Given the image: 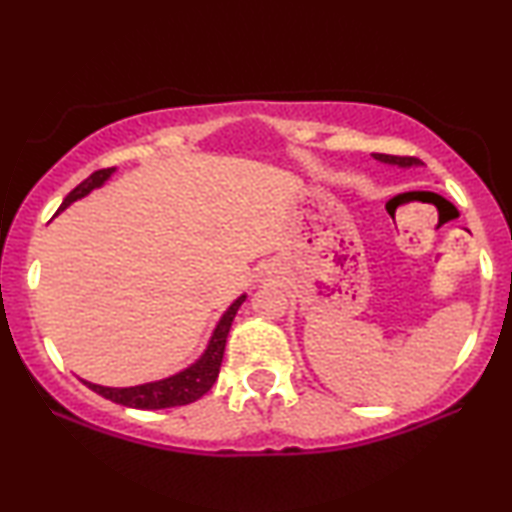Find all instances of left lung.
Wrapping results in <instances>:
<instances>
[{"label": "left lung", "instance_id": "obj_1", "mask_svg": "<svg viewBox=\"0 0 512 512\" xmlns=\"http://www.w3.org/2000/svg\"><path fill=\"white\" fill-rule=\"evenodd\" d=\"M377 160H382V163H389V165H401V167H408V165H419V158L415 156H391V153H375Z\"/></svg>", "mask_w": 512, "mask_h": 512}]
</instances>
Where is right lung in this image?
Returning <instances> with one entry per match:
<instances>
[{
    "label": "right lung",
    "mask_w": 512,
    "mask_h": 512,
    "mask_svg": "<svg viewBox=\"0 0 512 512\" xmlns=\"http://www.w3.org/2000/svg\"><path fill=\"white\" fill-rule=\"evenodd\" d=\"M114 167H107V170H97L90 174L88 179H83L79 186L74 188L72 193L62 200V205L58 212L72 205L74 200L88 195L93 188L102 186L104 181L111 177ZM244 298L240 296L233 305L228 307V312L223 314L219 326L209 340L207 352L200 356V361H195L191 368H186L184 373L167 377V380L160 382H151V384H139V387H128V389H114V387H100V384H88L95 394H100L109 401H114L118 405H128V408H137V410H163V408H177V405H188L193 401H198L200 396H205L212 384L216 382L221 370V361H223V352H226V340H228V331L233 326V319L240 305L244 303Z\"/></svg>",
    "instance_id": "right-lung-1"
}]
</instances>
